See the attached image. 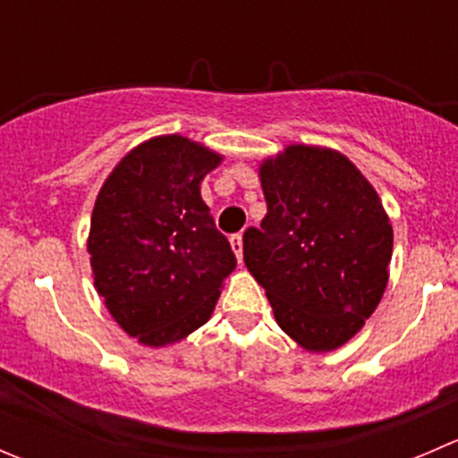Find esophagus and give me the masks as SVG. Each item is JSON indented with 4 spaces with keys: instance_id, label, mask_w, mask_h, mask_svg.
<instances>
[{
    "instance_id": "34e87169",
    "label": "esophagus",
    "mask_w": 458,
    "mask_h": 458,
    "mask_svg": "<svg viewBox=\"0 0 458 458\" xmlns=\"http://www.w3.org/2000/svg\"><path fill=\"white\" fill-rule=\"evenodd\" d=\"M230 246H233L234 255H237L239 261H242V259H243V234L242 233L230 234Z\"/></svg>"
}]
</instances>
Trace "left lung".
<instances>
[{
	"label": "left lung",
	"mask_w": 458,
	"mask_h": 458,
	"mask_svg": "<svg viewBox=\"0 0 458 458\" xmlns=\"http://www.w3.org/2000/svg\"><path fill=\"white\" fill-rule=\"evenodd\" d=\"M267 215L243 233V261L285 335L312 352L352 339L387 285L392 225L352 161L290 146L261 165Z\"/></svg>",
	"instance_id": "8db88e82"
}]
</instances>
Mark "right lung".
I'll return each instance as SVG.
<instances>
[{
	"mask_svg": "<svg viewBox=\"0 0 458 458\" xmlns=\"http://www.w3.org/2000/svg\"><path fill=\"white\" fill-rule=\"evenodd\" d=\"M219 161L186 137H157L128 152L97 197L88 237L95 288L141 344H174L203 326L237 267L199 195Z\"/></svg>",
	"mask_w": 458,
	"mask_h": 458,
	"instance_id": "right-lung-1",
	"label": "right lung"
}]
</instances>
